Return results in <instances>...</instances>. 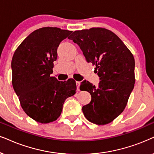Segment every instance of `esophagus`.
I'll use <instances>...</instances> for the list:
<instances>
[{
  "mask_svg": "<svg viewBox=\"0 0 154 154\" xmlns=\"http://www.w3.org/2000/svg\"><path fill=\"white\" fill-rule=\"evenodd\" d=\"M80 83H81V82L76 81V86H77V91H80V88H79V87H80Z\"/></svg>",
  "mask_w": 154,
  "mask_h": 154,
  "instance_id": "1",
  "label": "esophagus"
}]
</instances>
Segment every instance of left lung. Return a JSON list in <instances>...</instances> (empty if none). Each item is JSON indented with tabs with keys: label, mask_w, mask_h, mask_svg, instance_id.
I'll return each mask as SVG.
<instances>
[{
	"label": "left lung",
	"mask_w": 154,
	"mask_h": 154,
	"mask_svg": "<svg viewBox=\"0 0 154 154\" xmlns=\"http://www.w3.org/2000/svg\"><path fill=\"white\" fill-rule=\"evenodd\" d=\"M68 38L95 65L100 79L97 87L85 81L80 85L91 95V103L82 107L84 116L95 125L112 122L124 111L134 86L133 54L115 33L103 27L76 30Z\"/></svg>",
	"instance_id": "left-lung-1"
}]
</instances>
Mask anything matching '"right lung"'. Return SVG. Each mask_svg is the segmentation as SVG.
Returning a JSON list of instances; mask_svg holds the SVG:
<instances>
[{
    "instance_id": "right-lung-1",
    "label": "right lung",
    "mask_w": 154,
    "mask_h": 154,
    "mask_svg": "<svg viewBox=\"0 0 154 154\" xmlns=\"http://www.w3.org/2000/svg\"><path fill=\"white\" fill-rule=\"evenodd\" d=\"M72 31L45 27L29 35L16 49L12 59V83L24 112L37 122L59 118L66 99L75 95L73 79L59 81L53 73L57 48Z\"/></svg>"
}]
</instances>
